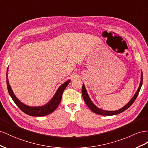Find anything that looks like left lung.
<instances>
[{
    "mask_svg": "<svg viewBox=\"0 0 148 148\" xmlns=\"http://www.w3.org/2000/svg\"><path fill=\"white\" fill-rule=\"evenodd\" d=\"M143 84V73L141 72V81H140V84L139 86V88L137 90V91L135 93V94L134 95V96L132 97V99L128 102V103L127 104H126L122 108L119 109V110L117 111H105V110H103L99 108H97L96 106L94 104L92 101L90 100V97L88 95V92H87L86 89L85 88L84 84L82 85V95L83 97V99H84V101L85 102V103L86 104V105L88 106L89 107V108L93 112L99 115H102V116H112V115H116L118 114H120L121 112H123V111H124L125 110H126L127 109H128L130 108L132 104V103H134V101L136 100V97H138V94L139 92V90L141 89V86Z\"/></svg>",
    "mask_w": 148,
    "mask_h": 148,
    "instance_id": "left-lung-1",
    "label": "left lung"
}]
</instances>
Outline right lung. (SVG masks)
Returning a JSON list of instances; mask_svg holds the SVG:
<instances>
[{
  "mask_svg": "<svg viewBox=\"0 0 148 148\" xmlns=\"http://www.w3.org/2000/svg\"><path fill=\"white\" fill-rule=\"evenodd\" d=\"M7 72H8V68H7V89H8V91L10 97H12V99L14 103H16V104L19 108V109L22 111H23L24 113L31 116H44L48 115L49 114L52 113L53 111H54L56 108L58 107L60 102L61 101L62 96L64 89H66V88L71 81V80H68L66 82L63 83V84L58 88V89L57 90L54 96H53L52 99L49 101L46 104L41 106L33 107L25 105V104L22 103V102L18 100L17 99V97L15 96L13 90L9 84Z\"/></svg>",
  "mask_w": 148,
  "mask_h": 148,
  "instance_id": "1",
  "label": "right lung"
}]
</instances>
